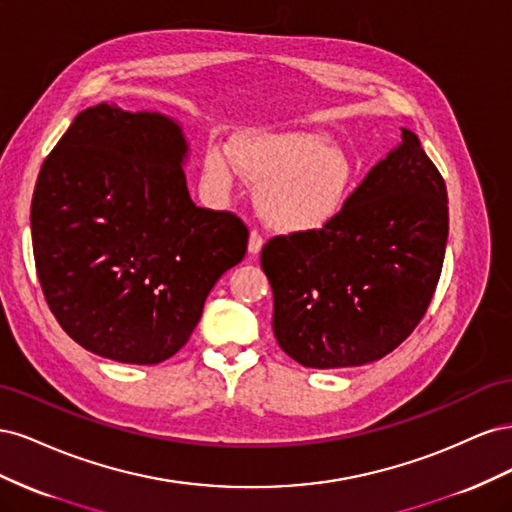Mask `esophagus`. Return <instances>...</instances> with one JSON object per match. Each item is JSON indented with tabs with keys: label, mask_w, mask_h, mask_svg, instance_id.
<instances>
[{
	"label": "esophagus",
	"mask_w": 512,
	"mask_h": 512,
	"mask_svg": "<svg viewBox=\"0 0 512 512\" xmlns=\"http://www.w3.org/2000/svg\"><path fill=\"white\" fill-rule=\"evenodd\" d=\"M262 245H265V239H262V235H260L258 230H252L250 232V241H247V252L256 256V254H260Z\"/></svg>",
	"instance_id": "obj_1"
}]
</instances>
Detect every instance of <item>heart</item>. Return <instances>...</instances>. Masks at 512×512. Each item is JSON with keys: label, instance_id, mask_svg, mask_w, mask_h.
Wrapping results in <instances>:
<instances>
[{"label": "heart", "instance_id": "b5f03b06", "mask_svg": "<svg viewBox=\"0 0 512 512\" xmlns=\"http://www.w3.org/2000/svg\"><path fill=\"white\" fill-rule=\"evenodd\" d=\"M235 162L258 185L262 218L286 235H303L331 224L356 183L350 153L320 134L245 136L235 145V160L226 149L209 147L205 177L220 194L235 188Z\"/></svg>", "mask_w": 512, "mask_h": 512}]
</instances>
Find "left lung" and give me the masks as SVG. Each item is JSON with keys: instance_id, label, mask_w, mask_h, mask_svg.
I'll return each instance as SVG.
<instances>
[{"instance_id": "left-lung-1", "label": "left lung", "mask_w": 512, "mask_h": 512, "mask_svg": "<svg viewBox=\"0 0 512 512\" xmlns=\"http://www.w3.org/2000/svg\"><path fill=\"white\" fill-rule=\"evenodd\" d=\"M448 237L446 185L418 136L369 170L320 230L273 237L260 254L273 333L303 367H359L393 352L436 292Z\"/></svg>"}]
</instances>
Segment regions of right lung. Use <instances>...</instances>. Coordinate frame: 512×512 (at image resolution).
I'll return each mask as SVG.
<instances>
[{
  "instance_id": "obj_1",
  "label": "right lung",
  "mask_w": 512,
  "mask_h": 512,
  "mask_svg": "<svg viewBox=\"0 0 512 512\" xmlns=\"http://www.w3.org/2000/svg\"><path fill=\"white\" fill-rule=\"evenodd\" d=\"M185 158L175 119L102 102L76 115L40 168L32 241L44 299L104 359H170L245 256L237 215L194 205Z\"/></svg>"
}]
</instances>
